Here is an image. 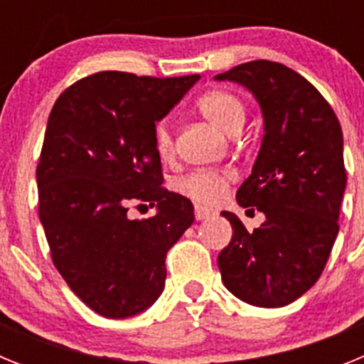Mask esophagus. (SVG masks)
<instances>
[{
  "mask_svg": "<svg viewBox=\"0 0 364 364\" xmlns=\"http://www.w3.org/2000/svg\"><path fill=\"white\" fill-rule=\"evenodd\" d=\"M195 217H197V220H205V218L215 217V211L211 208H205V205H195Z\"/></svg>",
  "mask_w": 364,
  "mask_h": 364,
  "instance_id": "1",
  "label": "esophagus"
}]
</instances>
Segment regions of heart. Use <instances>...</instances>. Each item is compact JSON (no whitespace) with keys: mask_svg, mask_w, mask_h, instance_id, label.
<instances>
[{"mask_svg":"<svg viewBox=\"0 0 364 364\" xmlns=\"http://www.w3.org/2000/svg\"><path fill=\"white\" fill-rule=\"evenodd\" d=\"M197 107L205 120L228 134L239 133L246 118V107L242 100L230 91L213 89L202 95ZM154 147L162 159H169L175 151L171 127L167 122H159L154 125ZM230 175L217 171H197L188 175L178 182L180 193L197 202H213L220 197V193L228 186Z\"/></svg>","mask_w":364,"mask_h":364,"instance_id":"obj_1","label":"heart"}]
</instances>
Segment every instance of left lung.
Listing matches in <instances>:
<instances>
[{
    "label": "left lung",
    "instance_id": "obj_1",
    "mask_svg": "<svg viewBox=\"0 0 364 364\" xmlns=\"http://www.w3.org/2000/svg\"><path fill=\"white\" fill-rule=\"evenodd\" d=\"M215 80L252 92L264 122L237 202L257 208L266 220L247 231L237 215L222 213L233 228L230 246L218 255L222 282L247 304L286 306L317 282L339 233L346 188L343 131L321 92L281 63L247 62Z\"/></svg>",
    "mask_w": 364,
    "mask_h": 364
}]
</instances>
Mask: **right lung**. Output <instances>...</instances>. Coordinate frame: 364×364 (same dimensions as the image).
<instances>
[{"label": "right lung", "instance_id": "right-lung-1", "mask_svg": "<svg viewBox=\"0 0 364 364\" xmlns=\"http://www.w3.org/2000/svg\"><path fill=\"white\" fill-rule=\"evenodd\" d=\"M200 80L104 70L60 95L36 169L40 220L70 290L109 319L142 314L166 284V253L195 220L193 204L160 188L154 125ZM146 201L154 218L131 221Z\"/></svg>", "mask_w": 364, "mask_h": 364}]
</instances>
